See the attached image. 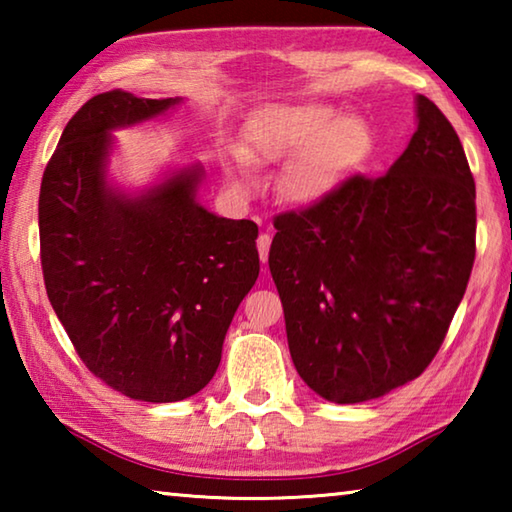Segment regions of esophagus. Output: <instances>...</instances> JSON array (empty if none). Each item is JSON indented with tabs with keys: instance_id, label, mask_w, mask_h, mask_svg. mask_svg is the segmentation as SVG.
<instances>
[{
	"instance_id": "34e87169",
	"label": "esophagus",
	"mask_w": 512,
	"mask_h": 512,
	"mask_svg": "<svg viewBox=\"0 0 512 512\" xmlns=\"http://www.w3.org/2000/svg\"><path fill=\"white\" fill-rule=\"evenodd\" d=\"M268 248H271V235L268 232H262V235L257 237V250H259V259L266 264L268 262Z\"/></svg>"
}]
</instances>
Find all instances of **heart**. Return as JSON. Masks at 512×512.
<instances>
[{"label":"heart","instance_id":"heart-1","mask_svg":"<svg viewBox=\"0 0 512 512\" xmlns=\"http://www.w3.org/2000/svg\"><path fill=\"white\" fill-rule=\"evenodd\" d=\"M372 135L361 117H343L327 103L275 106L248 128V155H232V178L241 192L255 185L250 160L282 164V194L293 203H318L366 160Z\"/></svg>","mask_w":512,"mask_h":512}]
</instances>
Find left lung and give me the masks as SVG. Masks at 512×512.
<instances>
[{
    "label": "left lung",
    "mask_w": 512,
    "mask_h": 512,
    "mask_svg": "<svg viewBox=\"0 0 512 512\" xmlns=\"http://www.w3.org/2000/svg\"><path fill=\"white\" fill-rule=\"evenodd\" d=\"M474 201L454 126L420 94L418 131L391 169L275 216L268 268L311 391L357 404L427 370L472 273Z\"/></svg>",
    "instance_id": "1"
}]
</instances>
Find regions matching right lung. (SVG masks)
Instances as JSON below:
<instances>
[{"instance_id": "right-lung-1", "label": "right lung", "mask_w": 512, "mask_h": 512, "mask_svg": "<svg viewBox=\"0 0 512 512\" xmlns=\"http://www.w3.org/2000/svg\"><path fill=\"white\" fill-rule=\"evenodd\" d=\"M178 101L112 90L83 103L47 162L38 201L42 277L76 354L103 384L153 404L210 384L259 275L257 223L198 205V164L140 198L106 185L112 128Z\"/></svg>"}]
</instances>
